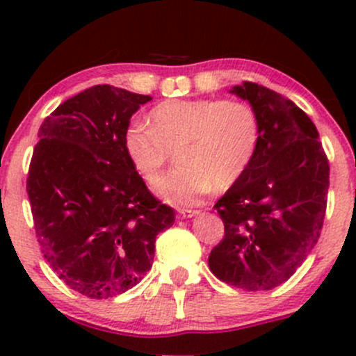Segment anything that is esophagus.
Masks as SVG:
<instances>
[{
	"label": "esophagus",
	"instance_id": "esophagus-1",
	"mask_svg": "<svg viewBox=\"0 0 356 356\" xmlns=\"http://www.w3.org/2000/svg\"><path fill=\"white\" fill-rule=\"evenodd\" d=\"M199 211H179V218L181 219H189V218H194V216H197Z\"/></svg>",
	"mask_w": 356,
	"mask_h": 356
}]
</instances>
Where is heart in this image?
<instances>
[{
    "mask_svg": "<svg viewBox=\"0 0 356 356\" xmlns=\"http://www.w3.org/2000/svg\"><path fill=\"white\" fill-rule=\"evenodd\" d=\"M149 125L132 122L124 132L130 164L154 186L172 161L181 165L159 186L165 201L189 207L248 172L257 154L261 127L254 108L238 100H167L149 113Z\"/></svg>",
    "mask_w": 356,
    "mask_h": 356,
    "instance_id": "1",
    "label": "heart"
}]
</instances>
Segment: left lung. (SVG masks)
<instances>
[{
    "mask_svg": "<svg viewBox=\"0 0 356 356\" xmlns=\"http://www.w3.org/2000/svg\"><path fill=\"white\" fill-rule=\"evenodd\" d=\"M231 93L254 108L261 140L248 172L216 202L224 238L209 268L224 283L266 291L295 275L318 243L330 165L312 118L291 100L252 81Z\"/></svg>",
    "mask_w": 356,
    "mask_h": 356,
    "instance_id": "1",
    "label": "left lung"
}]
</instances>
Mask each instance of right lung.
I'll return each instance as SVG.
<instances>
[{
    "mask_svg": "<svg viewBox=\"0 0 356 356\" xmlns=\"http://www.w3.org/2000/svg\"><path fill=\"white\" fill-rule=\"evenodd\" d=\"M152 100L95 85L58 105L38 130L26 179L43 257L68 288L117 296L152 268L155 238L175 220L124 150V132Z\"/></svg>",
    "mask_w": 356,
    "mask_h": 356,
    "instance_id": "right-lung-1",
    "label": "right lung"
}]
</instances>
